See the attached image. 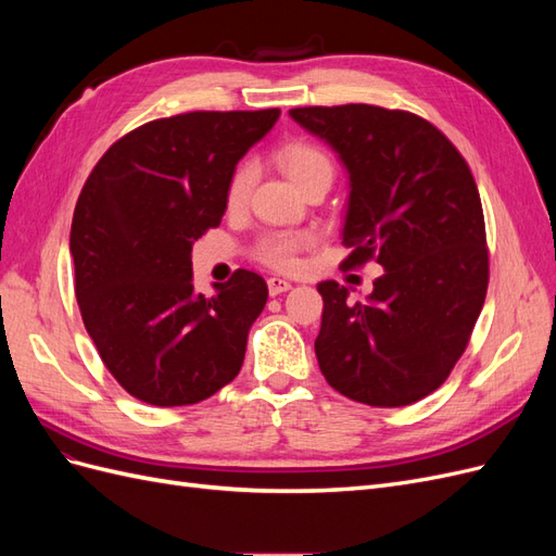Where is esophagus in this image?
<instances>
[{
	"mask_svg": "<svg viewBox=\"0 0 556 556\" xmlns=\"http://www.w3.org/2000/svg\"><path fill=\"white\" fill-rule=\"evenodd\" d=\"M266 285H268V294L271 296H278V294H282V292H288L290 288H292V282L290 280H285V278H268L266 280Z\"/></svg>",
	"mask_w": 556,
	"mask_h": 556,
	"instance_id": "1",
	"label": "esophagus"
}]
</instances>
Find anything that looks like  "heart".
<instances>
[{"instance_id": "heart-1", "label": "heart", "mask_w": 556, "mask_h": 556, "mask_svg": "<svg viewBox=\"0 0 556 556\" xmlns=\"http://www.w3.org/2000/svg\"><path fill=\"white\" fill-rule=\"evenodd\" d=\"M276 160L280 164V169L288 174V178L296 185L299 190L317 176L333 174V164L325 150L311 141H304V139H294V141L282 143L276 150ZM252 180H255V169H252V164L243 162L241 166H237V172L231 174L229 185H227V204L231 208L241 206L248 199ZM308 243H311L308 233H290V231L266 233L264 239H260V243L255 248V255L260 262L288 271V268H292L296 264V252L301 248H306Z\"/></svg>"}]
</instances>
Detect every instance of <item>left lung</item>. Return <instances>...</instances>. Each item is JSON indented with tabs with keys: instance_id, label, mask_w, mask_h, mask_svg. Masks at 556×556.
Returning a JSON list of instances; mask_svg holds the SVG:
<instances>
[{
	"instance_id": "8db88e82",
	"label": "left lung",
	"mask_w": 556,
	"mask_h": 556,
	"mask_svg": "<svg viewBox=\"0 0 556 556\" xmlns=\"http://www.w3.org/2000/svg\"><path fill=\"white\" fill-rule=\"evenodd\" d=\"M290 115L348 172L341 266L384 268L364 304H350L336 280L317 285L319 371L352 401L408 406L445 382L484 304L490 255L473 174L441 129L408 111L345 104Z\"/></svg>"
}]
</instances>
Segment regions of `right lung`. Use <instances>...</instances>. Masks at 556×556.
Segmentation results:
<instances>
[{"label": "right lung", "instance_id": "1", "mask_svg": "<svg viewBox=\"0 0 556 556\" xmlns=\"http://www.w3.org/2000/svg\"><path fill=\"white\" fill-rule=\"evenodd\" d=\"M278 109L192 111L115 141L83 185L70 250L76 299L99 357L150 406H190L239 376L266 306L262 276L239 268L204 296L192 245L217 227L239 160Z\"/></svg>", "mask_w": 556, "mask_h": 556}]
</instances>
